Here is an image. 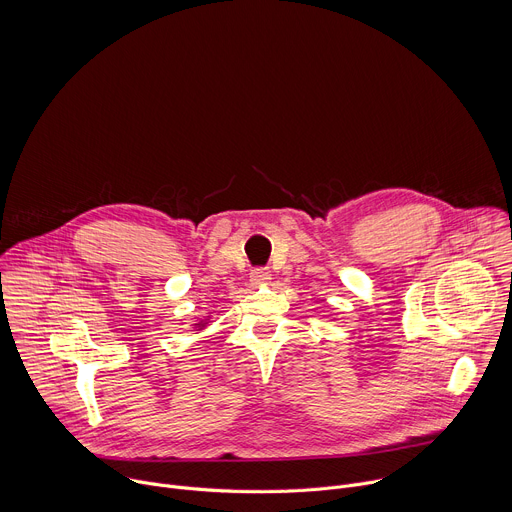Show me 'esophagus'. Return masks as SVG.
<instances>
[{"label":"esophagus","mask_w":512,"mask_h":512,"mask_svg":"<svg viewBox=\"0 0 512 512\" xmlns=\"http://www.w3.org/2000/svg\"><path fill=\"white\" fill-rule=\"evenodd\" d=\"M269 279H271V271H269L267 267H257V269L251 271V281H253L255 285H263V283H267Z\"/></svg>","instance_id":"34e87169"}]
</instances>
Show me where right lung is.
Here are the masks:
<instances>
[{
	"label": "right lung",
	"mask_w": 512,
	"mask_h": 512,
	"mask_svg": "<svg viewBox=\"0 0 512 512\" xmlns=\"http://www.w3.org/2000/svg\"><path fill=\"white\" fill-rule=\"evenodd\" d=\"M206 324H208V318H206V320H200V322H196V324H194V328H196V330H202Z\"/></svg>",
	"instance_id": "1"
}]
</instances>
